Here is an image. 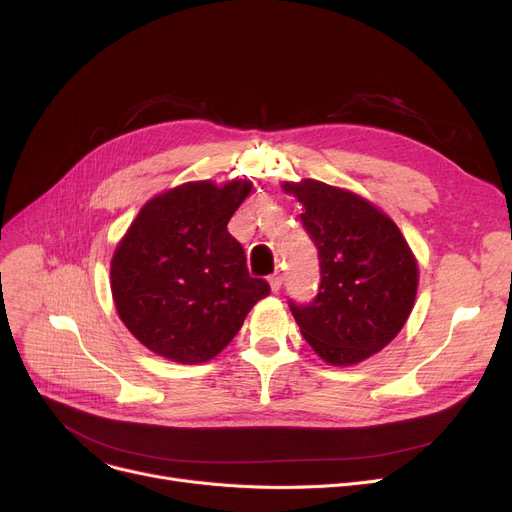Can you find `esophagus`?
Returning <instances> with one entry per match:
<instances>
[{
    "label": "esophagus",
    "instance_id": "34e87169",
    "mask_svg": "<svg viewBox=\"0 0 512 512\" xmlns=\"http://www.w3.org/2000/svg\"><path fill=\"white\" fill-rule=\"evenodd\" d=\"M267 282H270V288H272V292H278L280 288H282V274H272L270 278H267Z\"/></svg>",
    "mask_w": 512,
    "mask_h": 512
}]
</instances>
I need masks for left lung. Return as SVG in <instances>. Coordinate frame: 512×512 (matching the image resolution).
Segmentation results:
<instances>
[{
    "mask_svg": "<svg viewBox=\"0 0 512 512\" xmlns=\"http://www.w3.org/2000/svg\"><path fill=\"white\" fill-rule=\"evenodd\" d=\"M282 188L303 205L301 222L321 270L313 303H290V311L315 355L336 367L357 365L407 324L419 286L417 259L398 226L365 197L311 178Z\"/></svg>",
    "mask_w": 512,
    "mask_h": 512,
    "instance_id": "1",
    "label": "left lung"
}]
</instances>
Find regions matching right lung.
<instances>
[{
  "label": "right lung",
  "instance_id": "obj_1",
  "mask_svg": "<svg viewBox=\"0 0 512 512\" xmlns=\"http://www.w3.org/2000/svg\"><path fill=\"white\" fill-rule=\"evenodd\" d=\"M251 180L184 182L149 199L110 265L116 311L151 353L180 365L218 357L257 301L270 294L251 278L228 222Z\"/></svg>",
  "mask_w": 512,
  "mask_h": 512
}]
</instances>
